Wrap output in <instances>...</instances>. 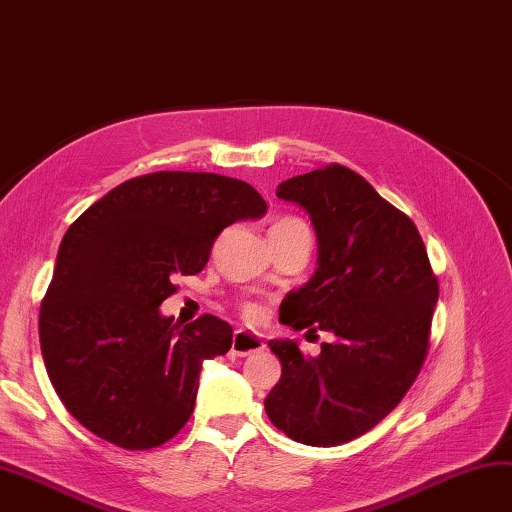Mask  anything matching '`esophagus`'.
Returning a JSON list of instances; mask_svg holds the SVG:
<instances>
[{"mask_svg":"<svg viewBox=\"0 0 512 512\" xmlns=\"http://www.w3.org/2000/svg\"><path fill=\"white\" fill-rule=\"evenodd\" d=\"M265 347L263 339H260V334L254 332H247V330H236L234 332V341H231V352L238 354V356H249L254 352H260Z\"/></svg>","mask_w":512,"mask_h":512,"instance_id":"obj_1","label":"esophagus"}]
</instances>
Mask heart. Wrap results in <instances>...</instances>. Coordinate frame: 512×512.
<instances>
[{
    "label": "heart",
    "instance_id": "b5f03b06",
    "mask_svg": "<svg viewBox=\"0 0 512 512\" xmlns=\"http://www.w3.org/2000/svg\"><path fill=\"white\" fill-rule=\"evenodd\" d=\"M278 227H305V225L301 223V220H296V218H281V220H276L272 229H278ZM245 312H247V316H256L254 307H247Z\"/></svg>",
    "mask_w": 512,
    "mask_h": 512
}]
</instances>
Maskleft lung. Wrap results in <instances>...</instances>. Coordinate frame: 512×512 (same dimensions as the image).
Returning a JSON list of instances; mask_svg holds the SVG:
<instances>
[{
	"mask_svg": "<svg viewBox=\"0 0 512 512\" xmlns=\"http://www.w3.org/2000/svg\"><path fill=\"white\" fill-rule=\"evenodd\" d=\"M276 196L310 214L318 240V269L285 296L278 321L332 341L318 356L269 341L283 372L265 412L289 439L341 446L388 417L419 376L439 283L412 220L352 169H314Z\"/></svg>",
	"mask_w": 512,
	"mask_h": 512,
	"instance_id": "left-lung-1",
	"label": "left lung"
}]
</instances>
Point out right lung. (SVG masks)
Returning a JSON list of instances; mask_svg holds the SVG:
<instances>
[{
    "instance_id": "right-lung-1",
    "label": "right lung",
    "mask_w": 512,
    "mask_h": 512,
    "mask_svg": "<svg viewBox=\"0 0 512 512\" xmlns=\"http://www.w3.org/2000/svg\"><path fill=\"white\" fill-rule=\"evenodd\" d=\"M267 202L218 173L156 171L122 182L66 231L40 307L44 365L57 397L100 439L147 450L194 412L202 361L227 354V321L173 323L158 307L173 278L207 265L214 240Z\"/></svg>"
}]
</instances>
